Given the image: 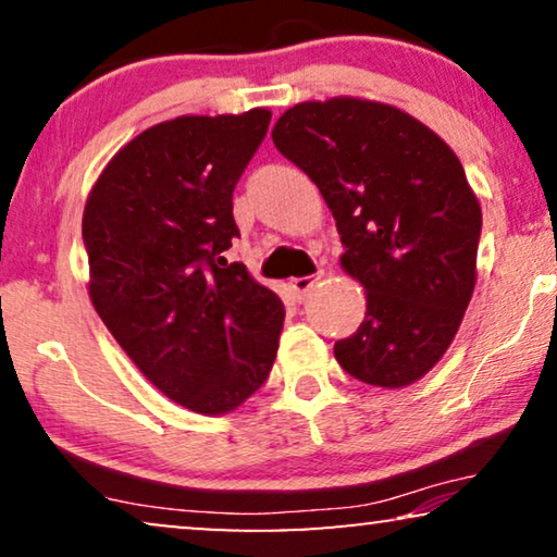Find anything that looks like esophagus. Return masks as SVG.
<instances>
[{
    "mask_svg": "<svg viewBox=\"0 0 557 557\" xmlns=\"http://www.w3.org/2000/svg\"><path fill=\"white\" fill-rule=\"evenodd\" d=\"M319 278H322V273H311V276H301V278H292V288L294 294L299 296V299H304L311 288H314L319 284Z\"/></svg>",
    "mask_w": 557,
    "mask_h": 557,
    "instance_id": "obj_1",
    "label": "esophagus"
}]
</instances>
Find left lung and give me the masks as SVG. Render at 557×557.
Returning a JSON list of instances; mask_svg holds the SVG:
<instances>
[{
  "instance_id": "1",
  "label": "left lung",
  "mask_w": 557,
  "mask_h": 557,
  "mask_svg": "<svg viewBox=\"0 0 557 557\" xmlns=\"http://www.w3.org/2000/svg\"><path fill=\"white\" fill-rule=\"evenodd\" d=\"M271 136L319 187L339 265L364 286L362 324L334 345L342 370L375 387L421 380L476 284L482 208L459 157L410 113L352 96L296 103Z\"/></svg>"
}]
</instances>
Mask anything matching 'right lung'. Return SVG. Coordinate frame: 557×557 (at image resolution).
Masks as SVG:
<instances>
[{
  "instance_id": "right-lung-1",
  "label": "right lung",
  "mask_w": 557,
  "mask_h": 557,
  "mask_svg": "<svg viewBox=\"0 0 557 557\" xmlns=\"http://www.w3.org/2000/svg\"><path fill=\"white\" fill-rule=\"evenodd\" d=\"M271 111L177 116L121 147L83 210L88 294L157 391L195 413H231L265 383L284 304L243 263L233 189Z\"/></svg>"
}]
</instances>
